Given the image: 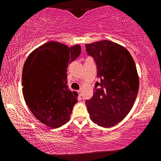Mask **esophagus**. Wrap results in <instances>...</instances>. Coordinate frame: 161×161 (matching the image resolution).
I'll return each instance as SVG.
<instances>
[{
	"mask_svg": "<svg viewBox=\"0 0 161 161\" xmlns=\"http://www.w3.org/2000/svg\"><path fill=\"white\" fill-rule=\"evenodd\" d=\"M77 93L79 94V96H81V93H82V92H81V90H78Z\"/></svg>",
	"mask_w": 161,
	"mask_h": 161,
	"instance_id": "34e87169",
	"label": "esophagus"
}]
</instances>
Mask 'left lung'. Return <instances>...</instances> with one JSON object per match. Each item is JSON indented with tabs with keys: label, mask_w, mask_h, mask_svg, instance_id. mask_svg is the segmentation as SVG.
Segmentation results:
<instances>
[{
	"label": "left lung",
	"mask_w": 161,
	"mask_h": 161,
	"mask_svg": "<svg viewBox=\"0 0 161 161\" xmlns=\"http://www.w3.org/2000/svg\"><path fill=\"white\" fill-rule=\"evenodd\" d=\"M85 46L101 81L95 84L93 97L86 100L89 117L99 126H114L127 116L137 97L139 79L135 62L126 48L109 40Z\"/></svg>",
	"instance_id": "8db88e82"
}]
</instances>
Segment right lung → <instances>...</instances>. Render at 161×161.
<instances>
[{
    "label": "right lung",
    "instance_id": "right-lung-1",
    "mask_svg": "<svg viewBox=\"0 0 161 161\" xmlns=\"http://www.w3.org/2000/svg\"><path fill=\"white\" fill-rule=\"evenodd\" d=\"M80 53V45L69 47L52 41L35 49L25 62L24 99L33 115L47 126L59 128L70 119L78 94L68 88L67 67Z\"/></svg>",
    "mask_w": 161,
    "mask_h": 161
}]
</instances>
